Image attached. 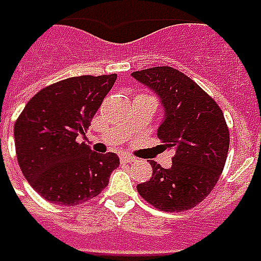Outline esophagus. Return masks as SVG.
<instances>
[{"instance_id":"esophagus-1","label":"esophagus","mask_w":261,"mask_h":261,"mask_svg":"<svg viewBox=\"0 0 261 261\" xmlns=\"http://www.w3.org/2000/svg\"><path fill=\"white\" fill-rule=\"evenodd\" d=\"M120 160L123 162V163H134L137 159L134 157V155H129V154H123V155H120Z\"/></svg>"}]
</instances>
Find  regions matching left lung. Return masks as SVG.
<instances>
[{
  "mask_svg": "<svg viewBox=\"0 0 261 261\" xmlns=\"http://www.w3.org/2000/svg\"><path fill=\"white\" fill-rule=\"evenodd\" d=\"M132 77L159 97L164 117L157 129L164 148L175 151L170 169L151 162L150 180L139 195L163 212H185L215 188L229 150V130L216 101L173 67H151Z\"/></svg>",
  "mask_w": 261,
  "mask_h": 261,
  "instance_id": "8db88e82",
  "label": "left lung"
}]
</instances>
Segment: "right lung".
<instances>
[{
    "instance_id": "1",
    "label": "right lung",
    "mask_w": 261,
    "mask_h": 261,
    "mask_svg": "<svg viewBox=\"0 0 261 261\" xmlns=\"http://www.w3.org/2000/svg\"><path fill=\"white\" fill-rule=\"evenodd\" d=\"M117 74L76 76L41 89L26 104L14 124L20 169L45 200L77 205L109 185L120 164L114 152L98 154L77 137L109 94Z\"/></svg>"
}]
</instances>
